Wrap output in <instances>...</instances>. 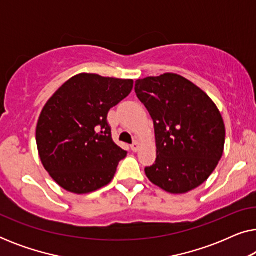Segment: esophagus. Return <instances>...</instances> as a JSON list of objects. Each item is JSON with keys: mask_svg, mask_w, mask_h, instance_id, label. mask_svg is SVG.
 Here are the masks:
<instances>
[{"mask_svg": "<svg viewBox=\"0 0 256 256\" xmlns=\"http://www.w3.org/2000/svg\"><path fill=\"white\" fill-rule=\"evenodd\" d=\"M140 146H141V144H140V142L138 141V140H136V141L132 144V152H138V150H140Z\"/></svg>", "mask_w": 256, "mask_h": 256, "instance_id": "34e87169", "label": "esophagus"}]
</instances>
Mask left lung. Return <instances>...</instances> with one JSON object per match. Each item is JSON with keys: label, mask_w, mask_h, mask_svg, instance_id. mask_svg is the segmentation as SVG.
I'll use <instances>...</instances> for the list:
<instances>
[{"label": "left lung", "mask_w": 256, "mask_h": 256, "mask_svg": "<svg viewBox=\"0 0 256 256\" xmlns=\"http://www.w3.org/2000/svg\"><path fill=\"white\" fill-rule=\"evenodd\" d=\"M135 93L154 121L157 157L146 177L169 194L202 185L218 166L225 146L222 114L208 94L174 73L135 82Z\"/></svg>", "instance_id": "obj_1"}]
</instances>
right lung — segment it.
Instances as JSON below:
<instances>
[{
  "instance_id": "obj_1",
  "label": "right lung",
  "mask_w": 256,
  "mask_h": 256,
  "mask_svg": "<svg viewBox=\"0 0 256 256\" xmlns=\"http://www.w3.org/2000/svg\"><path fill=\"white\" fill-rule=\"evenodd\" d=\"M132 85V79L80 73L45 104L36 128L37 148L59 186L84 194L110 183L127 152L112 138L107 115Z\"/></svg>"
}]
</instances>
